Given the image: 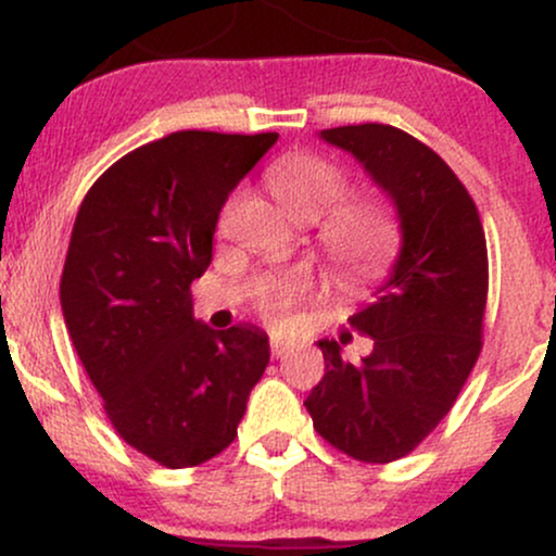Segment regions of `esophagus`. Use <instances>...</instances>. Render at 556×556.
Returning <instances> with one entry per match:
<instances>
[{
  "mask_svg": "<svg viewBox=\"0 0 556 556\" xmlns=\"http://www.w3.org/2000/svg\"><path fill=\"white\" fill-rule=\"evenodd\" d=\"M290 350H292L290 342H279V340L271 342V355H274V358H285V355H290Z\"/></svg>",
  "mask_w": 556,
  "mask_h": 556,
  "instance_id": "1",
  "label": "esophagus"
}]
</instances>
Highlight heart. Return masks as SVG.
<instances>
[{"label": "heart", "mask_w": 556, "mask_h": 556, "mask_svg": "<svg viewBox=\"0 0 556 556\" xmlns=\"http://www.w3.org/2000/svg\"><path fill=\"white\" fill-rule=\"evenodd\" d=\"M269 188L274 198L300 219L324 216L321 248L331 271L344 285H371L392 269L397 256L400 232L394 216L379 201H343L348 193V175L329 159L308 154H290L269 169ZM338 206L334 207L333 203ZM308 282L298 274L266 282L258 290V308L271 324H285Z\"/></svg>", "instance_id": "1"}]
</instances>
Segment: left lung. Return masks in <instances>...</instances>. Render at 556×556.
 <instances>
[{
    "instance_id": "8db88e82",
    "label": "left lung",
    "mask_w": 556,
    "mask_h": 556,
    "mask_svg": "<svg viewBox=\"0 0 556 556\" xmlns=\"http://www.w3.org/2000/svg\"><path fill=\"white\" fill-rule=\"evenodd\" d=\"M392 201L400 253L350 327L374 340L361 361L318 340L327 371L303 402L314 429L363 463L405 457L437 429L481 353L486 238L473 198L439 154L392 125L321 130Z\"/></svg>"
}]
</instances>
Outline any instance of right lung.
<instances>
[{
	"label": "right lung",
	"mask_w": 556,
	"mask_h": 556,
	"mask_svg": "<svg viewBox=\"0 0 556 556\" xmlns=\"http://www.w3.org/2000/svg\"><path fill=\"white\" fill-rule=\"evenodd\" d=\"M277 138L172 132L114 162L75 216L60 282L70 340L119 437L167 468L232 444L269 366L266 331L208 329L190 285L229 193Z\"/></svg>",
	"instance_id": "right-lung-1"
}]
</instances>
